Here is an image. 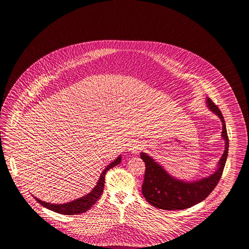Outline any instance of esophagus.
<instances>
[{
    "label": "esophagus",
    "mask_w": 249,
    "mask_h": 249,
    "mask_svg": "<svg viewBox=\"0 0 249 249\" xmlns=\"http://www.w3.org/2000/svg\"><path fill=\"white\" fill-rule=\"evenodd\" d=\"M142 148H143L142 144L140 143V142H134L129 146V151L132 154H138V153H140V151L142 150Z\"/></svg>",
    "instance_id": "obj_1"
}]
</instances>
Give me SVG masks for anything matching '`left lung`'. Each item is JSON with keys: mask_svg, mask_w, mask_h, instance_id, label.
Wrapping results in <instances>:
<instances>
[{"mask_svg": "<svg viewBox=\"0 0 249 249\" xmlns=\"http://www.w3.org/2000/svg\"><path fill=\"white\" fill-rule=\"evenodd\" d=\"M207 104L210 109L222 122V137L226 145L224 154L218 163V169L207 178L187 183L170 176L153 158L142 153L141 157L146 168L142 183V195L156 208L162 210L190 208L209 196L222 176L229 152V137L226 123L220 109L210 98H207Z\"/></svg>", "mask_w": 249, "mask_h": 249, "instance_id": "8db88e82", "label": "left lung"}]
</instances>
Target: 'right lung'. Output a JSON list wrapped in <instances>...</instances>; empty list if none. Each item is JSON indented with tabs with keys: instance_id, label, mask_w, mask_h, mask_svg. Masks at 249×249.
<instances>
[{
	"instance_id": "obj_1",
	"label": "right lung",
	"mask_w": 249,
	"mask_h": 249,
	"mask_svg": "<svg viewBox=\"0 0 249 249\" xmlns=\"http://www.w3.org/2000/svg\"><path fill=\"white\" fill-rule=\"evenodd\" d=\"M120 162H121V157H119L117 159H115L113 162H111L109 165L107 166V168L101 173L100 178L97 182V184L94 186V188L92 189V191L86 196H81L78 199H75L71 202H67V203H64V204H53V203L52 204V203H49V202L42 201L36 196H35V198L43 207L52 210L53 212H56L58 213L68 214V215L82 213L90 209L92 205L99 199V197L102 195L103 190H104V185H105L104 183H105V176L107 171L112 169L113 167L117 166L118 164H120Z\"/></svg>"
}]
</instances>
